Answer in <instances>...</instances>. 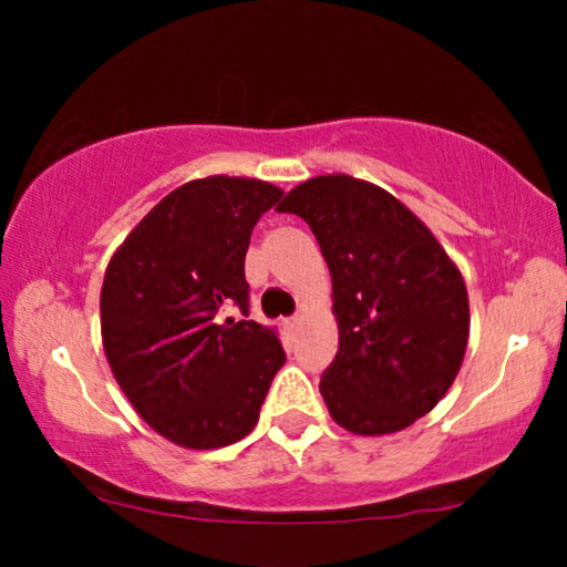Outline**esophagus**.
I'll return each mask as SVG.
<instances>
[{
  "label": "esophagus",
  "mask_w": 567,
  "mask_h": 567,
  "mask_svg": "<svg viewBox=\"0 0 567 567\" xmlns=\"http://www.w3.org/2000/svg\"><path fill=\"white\" fill-rule=\"evenodd\" d=\"M299 324V315H291V317H286V328L289 330H293Z\"/></svg>",
  "instance_id": "1"
}]
</instances>
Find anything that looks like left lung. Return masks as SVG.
Segmentation results:
<instances>
[{"label":"left lung","mask_w":567,"mask_h":567,"mask_svg":"<svg viewBox=\"0 0 567 567\" xmlns=\"http://www.w3.org/2000/svg\"><path fill=\"white\" fill-rule=\"evenodd\" d=\"M278 212L309 224L332 276L340 338L320 379L332 421L382 436L431 413L470 336L467 289L444 247L398 198L351 175L312 177Z\"/></svg>","instance_id":"1"}]
</instances>
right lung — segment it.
Segmentation results:
<instances>
[{
    "mask_svg": "<svg viewBox=\"0 0 567 567\" xmlns=\"http://www.w3.org/2000/svg\"><path fill=\"white\" fill-rule=\"evenodd\" d=\"M284 190L214 175L162 198L107 262L103 346L115 382L159 436L185 449L255 429L286 353L250 317L245 252Z\"/></svg>",
    "mask_w": 567,
    "mask_h": 567,
    "instance_id": "add662e5",
    "label": "right lung"
}]
</instances>
